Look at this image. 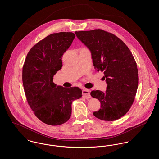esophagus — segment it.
<instances>
[{
  "label": "esophagus",
  "instance_id": "obj_1",
  "mask_svg": "<svg viewBox=\"0 0 159 159\" xmlns=\"http://www.w3.org/2000/svg\"><path fill=\"white\" fill-rule=\"evenodd\" d=\"M82 95L84 98H90L91 97L90 91L88 89H83L82 91Z\"/></svg>",
  "mask_w": 159,
  "mask_h": 159
}]
</instances>
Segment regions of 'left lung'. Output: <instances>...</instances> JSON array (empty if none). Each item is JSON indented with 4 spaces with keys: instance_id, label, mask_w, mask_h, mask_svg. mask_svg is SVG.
Here are the masks:
<instances>
[{
    "instance_id": "1",
    "label": "left lung",
    "mask_w": 159,
    "mask_h": 159,
    "mask_svg": "<svg viewBox=\"0 0 159 159\" xmlns=\"http://www.w3.org/2000/svg\"><path fill=\"white\" fill-rule=\"evenodd\" d=\"M92 53L95 69L104 72L105 92L91 91L101 108L93 116L105 121L117 120L128 113L135 98L138 85L136 61L128 47L113 33L101 29L75 31Z\"/></svg>"
}]
</instances>
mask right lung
I'll use <instances>...</instances> for the list:
<instances>
[{"mask_svg": "<svg viewBox=\"0 0 159 159\" xmlns=\"http://www.w3.org/2000/svg\"><path fill=\"white\" fill-rule=\"evenodd\" d=\"M72 32L51 34L33 46L23 67V86L27 102L40 121L61 125L70 118L73 101L82 97L78 87L57 86L53 76L62 67V57L71 46Z\"/></svg>", "mask_w": 159, "mask_h": 159, "instance_id": "obj_1", "label": "right lung"}]
</instances>
